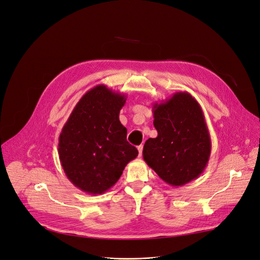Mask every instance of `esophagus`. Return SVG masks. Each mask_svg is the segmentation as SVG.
<instances>
[{
  "mask_svg": "<svg viewBox=\"0 0 260 260\" xmlns=\"http://www.w3.org/2000/svg\"><path fill=\"white\" fill-rule=\"evenodd\" d=\"M137 150H138L139 157H141V155H142V150H143V146H142V145H140V146L137 148Z\"/></svg>",
  "mask_w": 260,
  "mask_h": 260,
  "instance_id": "esophagus-1",
  "label": "esophagus"
}]
</instances>
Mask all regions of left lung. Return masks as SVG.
<instances>
[{
  "mask_svg": "<svg viewBox=\"0 0 260 260\" xmlns=\"http://www.w3.org/2000/svg\"><path fill=\"white\" fill-rule=\"evenodd\" d=\"M156 138L143 146L146 163L168 185L184 186L206 169L212 141L204 111L188 92L153 105Z\"/></svg>",
  "mask_w": 260,
  "mask_h": 260,
  "instance_id": "8db88e82",
  "label": "left lung"
}]
</instances>
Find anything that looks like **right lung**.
<instances>
[{"label":"right lung","mask_w":260,"mask_h":260,"mask_svg":"<svg viewBox=\"0 0 260 260\" xmlns=\"http://www.w3.org/2000/svg\"><path fill=\"white\" fill-rule=\"evenodd\" d=\"M127 96L98 84L73 108L59 137V158L68 180L81 191L102 194L138 155L119 115Z\"/></svg>","instance_id":"obj_1"}]
</instances>
